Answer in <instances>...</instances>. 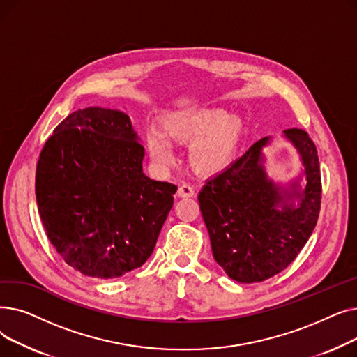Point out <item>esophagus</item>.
<instances>
[{"label": "esophagus", "instance_id": "34e87169", "mask_svg": "<svg viewBox=\"0 0 357 357\" xmlns=\"http://www.w3.org/2000/svg\"><path fill=\"white\" fill-rule=\"evenodd\" d=\"M178 195L182 197V198H183V197H194V195H195V188H194V186H192L191 183L185 182V183H182V185L179 186Z\"/></svg>", "mask_w": 357, "mask_h": 357}]
</instances>
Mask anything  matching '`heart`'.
Segmentation results:
<instances>
[{
	"mask_svg": "<svg viewBox=\"0 0 357 357\" xmlns=\"http://www.w3.org/2000/svg\"><path fill=\"white\" fill-rule=\"evenodd\" d=\"M163 130H149L146 147L152 160L167 167L175 163L171 140L190 146V162L201 174H218L238 156L245 137V124L222 108L185 109L167 114Z\"/></svg>",
	"mask_w": 357,
	"mask_h": 357,
	"instance_id": "obj_1",
	"label": "heart"
}]
</instances>
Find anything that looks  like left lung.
I'll use <instances>...</instances> for the list:
<instances>
[{"mask_svg":"<svg viewBox=\"0 0 357 357\" xmlns=\"http://www.w3.org/2000/svg\"><path fill=\"white\" fill-rule=\"evenodd\" d=\"M284 137L303 163V174L288 185L268 176L264 147L272 137H264L205 181L198 194L213 256L241 284L261 282L282 272L305 246L320 213L321 176L315 144L301 128L285 130Z\"/></svg>","mask_w":357,"mask_h":357,"instance_id":"1","label":"left lung"}]
</instances>
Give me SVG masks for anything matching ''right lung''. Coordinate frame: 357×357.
I'll list each match as a JSON object with an SVG mask.
<instances>
[{
  "label": "right lung",
  "instance_id": "obj_1",
  "mask_svg": "<svg viewBox=\"0 0 357 357\" xmlns=\"http://www.w3.org/2000/svg\"><path fill=\"white\" fill-rule=\"evenodd\" d=\"M144 147L130 117L88 107L47 139L36 169V199L61 257L85 276L112 279L153 253L178 186L143 172Z\"/></svg>",
  "mask_w": 357,
  "mask_h": 357
}]
</instances>
